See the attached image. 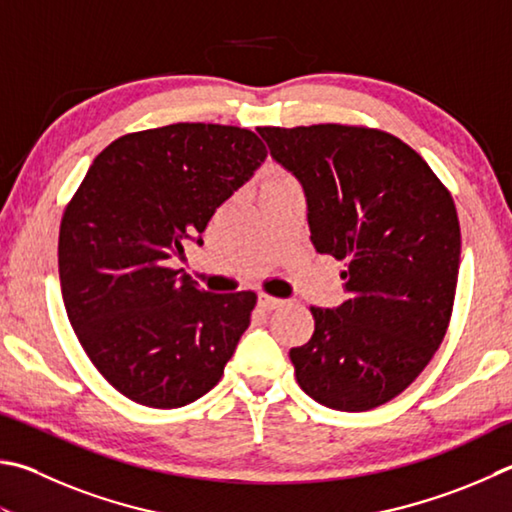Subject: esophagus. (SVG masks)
<instances>
[{
  "mask_svg": "<svg viewBox=\"0 0 512 512\" xmlns=\"http://www.w3.org/2000/svg\"><path fill=\"white\" fill-rule=\"evenodd\" d=\"M257 304L262 306L264 311H273V309H280V306H284V300H280V297L268 295V293H259L257 295Z\"/></svg>",
  "mask_w": 512,
  "mask_h": 512,
  "instance_id": "esophagus-1",
  "label": "esophagus"
}]
</instances>
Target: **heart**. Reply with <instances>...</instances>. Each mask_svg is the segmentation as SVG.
Returning <instances> with one entry per match:
<instances>
[{
    "instance_id": "heart-1",
    "label": "heart",
    "mask_w": 512,
    "mask_h": 512,
    "mask_svg": "<svg viewBox=\"0 0 512 512\" xmlns=\"http://www.w3.org/2000/svg\"><path fill=\"white\" fill-rule=\"evenodd\" d=\"M282 179H288V176L280 174V172H271L268 174V181H282Z\"/></svg>"
}]
</instances>
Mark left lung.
Segmentation results:
<instances>
[{
	"instance_id": "obj_1",
	"label": "left lung",
	"mask_w": 512,
	"mask_h": 512,
	"mask_svg": "<svg viewBox=\"0 0 512 512\" xmlns=\"http://www.w3.org/2000/svg\"><path fill=\"white\" fill-rule=\"evenodd\" d=\"M257 132L302 183L315 250L347 268L349 300L336 311L311 306L313 336L288 353L297 385L331 410H374L414 383L450 327L461 255L452 194L383 129Z\"/></svg>"
}]
</instances>
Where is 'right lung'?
Masks as SVG:
<instances>
[{
  "mask_svg": "<svg viewBox=\"0 0 512 512\" xmlns=\"http://www.w3.org/2000/svg\"><path fill=\"white\" fill-rule=\"evenodd\" d=\"M266 145L235 125L174 123L116 138L67 203L58 266L82 349L107 383L156 410L183 407L224 376L257 304L208 293L170 259L197 239Z\"/></svg>",
  "mask_w": 512,
  "mask_h": 512,
  "instance_id": "right-lung-1",
  "label": "right lung"
}]
</instances>
